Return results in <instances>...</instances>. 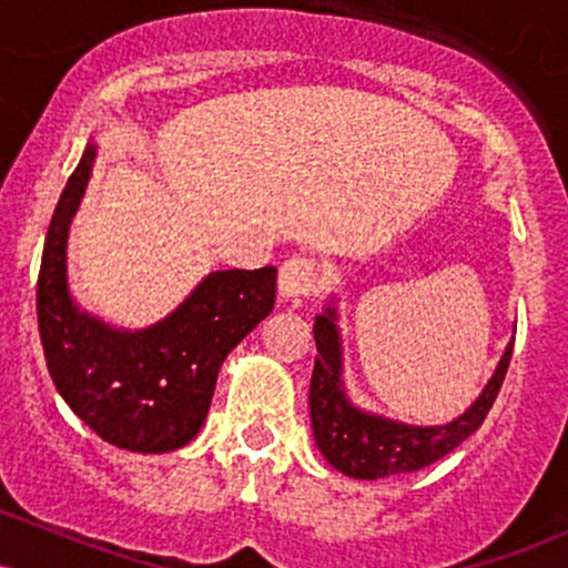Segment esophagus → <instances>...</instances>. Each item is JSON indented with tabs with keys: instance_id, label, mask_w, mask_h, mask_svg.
<instances>
[{
	"instance_id": "34e87169",
	"label": "esophagus",
	"mask_w": 568,
	"mask_h": 568,
	"mask_svg": "<svg viewBox=\"0 0 568 568\" xmlns=\"http://www.w3.org/2000/svg\"><path fill=\"white\" fill-rule=\"evenodd\" d=\"M321 277H317V262L306 256H293L280 266L277 288L285 302H298V298L317 293Z\"/></svg>"
}]
</instances>
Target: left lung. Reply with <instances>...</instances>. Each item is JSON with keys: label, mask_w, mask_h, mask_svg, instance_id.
<instances>
[{"label": "left lung", "mask_w": 568, "mask_h": 568, "mask_svg": "<svg viewBox=\"0 0 568 568\" xmlns=\"http://www.w3.org/2000/svg\"><path fill=\"white\" fill-rule=\"evenodd\" d=\"M334 321V310H325V315L315 317L312 328L317 357L310 382V414L317 446L338 473L349 478L376 480L422 470L440 456L452 454L462 440L470 438L484 425L510 366L513 344L501 355L497 374L459 419L443 427H414L366 414L347 400L342 387V347H338Z\"/></svg>", "instance_id": "obj_1"}]
</instances>
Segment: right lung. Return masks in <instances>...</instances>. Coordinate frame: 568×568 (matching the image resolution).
Returning <instances> with one entry per match:
<instances>
[{
	"mask_svg": "<svg viewBox=\"0 0 568 568\" xmlns=\"http://www.w3.org/2000/svg\"><path fill=\"white\" fill-rule=\"evenodd\" d=\"M84 149L44 237L37 321L58 393L98 438L165 454L200 433L224 357L275 306V266L213 272L171 317L146 331H114L84 315L67 291V232L93 168Z\"/></svg>",
	"mask_w": 568,
	"mask_h": 568,
	"instance_id": "right-lung-1",
	"label": "right lung"
}]
</instances>
